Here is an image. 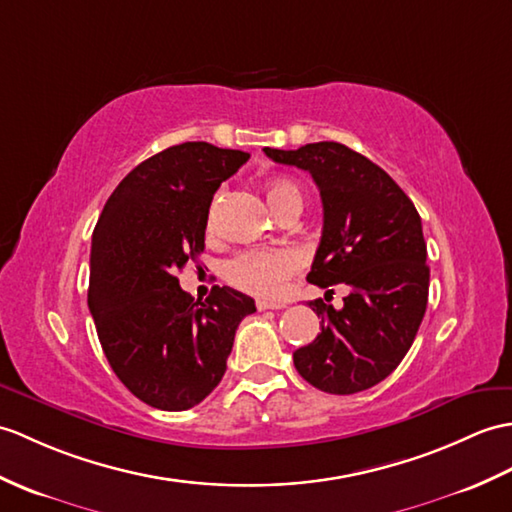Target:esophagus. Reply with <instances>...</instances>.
I'll list each match as a JSON object with an SVG mask.
<instances>
[{
	"instance_id": "obj_1",
	"label": "esophagus",
	"mask_w": 512,
	"mask_h": 512,
	"mask_svg": "<svg viewBox=\"0 0 512 512\" xmlns=\"http://www.w3.org/2000/svg\"><path fill=\"white\" fill-rule=\"evenodd\" d=\"M255 305H257L259 312H264V310H281V307H283L279 303H268V301H257Z\"/></svg>"
}]
</instances>
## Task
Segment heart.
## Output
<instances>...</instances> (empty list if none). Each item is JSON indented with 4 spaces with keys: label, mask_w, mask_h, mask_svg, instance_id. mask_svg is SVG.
<instances>
[{
    "label": "heart",
    "mask_w": 512,
    "mask_h": 512,
    "mask_svg": "<svg viewBox=\"0 0 512 512\" xmlns=\"http://www.w3.org/2000/svg\"><path fill=\"white\" fill-rule=\"evenodd\" d=\"M266 198L272 211L303 207V192L288 176H275L266 181ZM207 227H213V207L209 209ZM301 270V257L292 248H248L224 261L222 275L235 288L259 299H275L281 294L283 283Z\"/></svg>",
    "instance_id": "heart-1"
}]
</instances>
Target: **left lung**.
I'll return each instance as SVG.
<instances>
[{"label":"left lung","mask_w":512,"mask_h":512,"mask_svg":"<svg viewBox=\"0 0 512 512\" xmlns=\"http://www.w3.org/2000/svg\"><path fill=\"white\" fill-rule=\"evenodd\" d=\"M264 152L318 185L323 235L307 281L329 294L338 283L351 290L342 310L310 301L323 325L294 351L296 371L331 395L362 392L406 358L425 316L430 268L419 211L379 165L338 141Z\"/></svg>","instance_id":"obj_1"}]
</instances>
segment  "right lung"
<instances>
[{
    "mask_svg": "<svg viewBox=\"0 0 512 512\" xmlns=\"http://www.w3.org/2000/svg\"><path fill=\"white\" fill-rule=\"evenodd\" d=\"M248 152L185 141L139 163L115 187L91 242L89 312L120 382L152 408H194L220 384L251 296L196 301L176 272L205 251L213 194Z\"/></svg>",
    "mask_w": 512,
    "mask_h": 512,
    "instance_id": "obj_1",
    "label": "right lung"
}]
</instances>
